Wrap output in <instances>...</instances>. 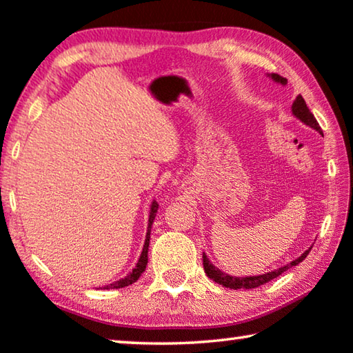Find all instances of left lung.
<instances>
[{"label":"left lung","instance_id":"1","mask_svg":"<svg viewBox=\"0 0 353 353\" xmlns=\"http://www.w3.org/2000/svg\"><path fill=\"white\" fill-rule=\"evenodd\" d=\"M272 78H273V80H275V81L283 83V85H286V83H288L286 78L281 77V75H278V74H272ZM292 113H294L295 116H297L300 121H303L306 125L316 128V130H317L319 133H322L321 125H319V122L316 121L314 114H312L311 111H310V108H307L305 99L301 97V96H297V99L294 100V103H292ZM322 135H323V133H322ZM310 251H311V248L306 250L305 253L299 257V259L292 261V262H290V264H288V265H284V267H281V268H276V270H273V272L264 273V275H257V276H245V278L229 276L228 273H223L221 270H218L216 267L212 265L210 261L207 259V256H205L204 253H203V265H204L205 275L209 276L210 279H214L215 283L221 284V286L229 288V289H236V290H237V289H254V288L262 286V284H265V283H268V281H272V279H275L276 276L281 275V273L289 270L290 267L300 264V262L305 259V257L307 256V253H310Z\"/></svg>","mask_w":353,"mask_h":353}]
</instances>
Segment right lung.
Wrapping results in <instances>:
<instances>
[{
  "instance_id": "obj_1",
  "label": "right lung",
  "mask_w": 353,
  "mask_h": 353,
  "mask_svg": "<svg viewBox=\"0 0 353 353\" xmlns=\"http://www.w3.org/2000/svg\"><path fill=\"white\" fill-rule=\"evenodd\" d=\"M157 210H159V203L154 201L152 205H150V215H149V226H148V234H146V240H144V247H143V253L139 256V261L137 267L133 268V270L128 273L127 276H124L119 281L116 283H111L108 286H105L103 289H119V288H125V286H130V284L137 283V279L141 276V273L146 270V265H148V250H149V239H150V228H152V223H154V218L157 215Z\"/></svg>"
}]
</instances>
